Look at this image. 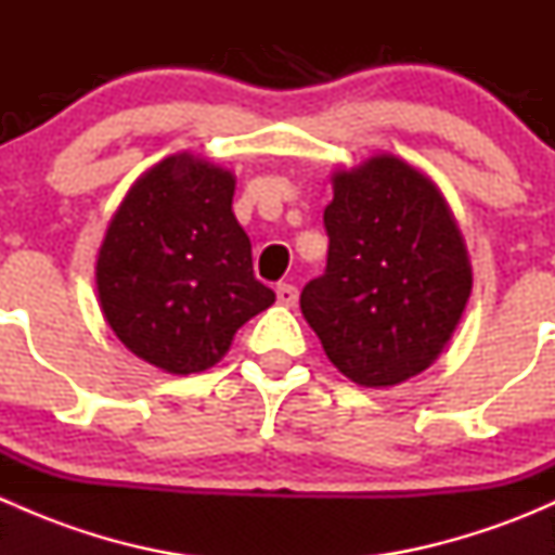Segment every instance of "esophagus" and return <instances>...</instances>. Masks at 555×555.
Listing matches in <instances>:
<instances>
[{
  "mask_svg": "<svg viewBox=\"0 0 555 555\" xmlns=\"http://www.w3.org/2000/svg\"><path fill=\"white\" fill-rule=\"evenodd\" d=\"M276 300L282 306H295L298 304V287H293V284L287 282L276 284Z\"/></svg>",
  "mask_w": 555,
  "mask_h": 555,
  "instance_id": "esophagus-1",
  "label": "esophagus"
}]
</instances>
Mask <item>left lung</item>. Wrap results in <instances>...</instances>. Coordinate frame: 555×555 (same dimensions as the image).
Returning a JSON list of instances; mask_svg holds the SVG:
<instances>
[{
  "instance_id": "obj_1",
  "label": "left lung",
  "mask_w": 555,
  "mask_h": 555,
  "mask_svg": "<svg viewBox=\"0 0 555 555\" xmlns=\"http://www.w3.org/2000/svg\"><path fill=\"white\" fill-rule=\"evenodd\" d=\"M324 209L327 266L300 309L335 367L395 386L440 354L473 289L467 249L443 195L391 155L338 171Z\"/></svg>"
}]
</instances>
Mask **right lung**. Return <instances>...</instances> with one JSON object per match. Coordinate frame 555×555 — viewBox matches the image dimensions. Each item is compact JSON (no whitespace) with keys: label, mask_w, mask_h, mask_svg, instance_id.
I'll use <instances>...</instances> for the list:
<instances>
[{"label":"right lung","mask_w":555,"mask_h":555,"mask_svg":"<svg viewBox=\"0 0 555 555\" xmlns=\"http://www.w3.org/2000/svg\"><path fill=\"white\" fill-rule=\"evenodd\" d=\"M236 179L171 155L131 188L99 251L102 311L144 362L188 376L220 362L246 319L273 304L233 217Z\"/></svg>","instance_id":"obj_1"}]
</instances>
